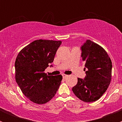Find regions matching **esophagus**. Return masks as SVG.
I'll use <instances>...</instances> for the list:
<instances>
[{"label": "esophagus", "mask_w": 122, "mask_h": 122, "mask_svg": "<svg viewBox=\"0 0 122 122\" xmlns=\"http://www.w3.org/2000/svg\"><path fill=\"white\" fill-rule=\"evenodd\" d=\"M62 76H63V79H66V77H68V75H66V74H62Z\"/></svg>", "instance_id": "esophagus-1"}]
</instances>
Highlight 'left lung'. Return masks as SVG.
<instances>
[{"label": "left lung", "mask_w": 122, "mask_h": 122, "mask_svg": "<svg viewBox=\"0 0 122 122\" xmlns=\"http://www.w3.org/2000/svg\"><path fill=\"white\" fill-rule=\"evenodd\" d=\"M81 50L86 76L84 79L77 78V84L72 90L79 99L90 103L100 99L108 88L112 65L104 48L90 40L86 41Z\"/></svg>", "instance_id": "obj_1"}]
</instances>
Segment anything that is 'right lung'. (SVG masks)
Wrapping results in <instances>:
<instances>
[{
    "instance_id": "1",
    "label": "right lung",
    "mask_w": 122,
    "mask_h": 122,
    "mask_svg": "<svg viewBox=\"0 0 122 122\" xmlns=\"http://www.w3.org/2000/svg\"><path fill=\"white\" fill-rule=\"evenodd\" d=\"M61 43V41H33L21 49L16 59V81L23 94L34 103H48L59 89L62 75L48 76L45 70L52 63Z\"/></svg>"
}]
</instances>
